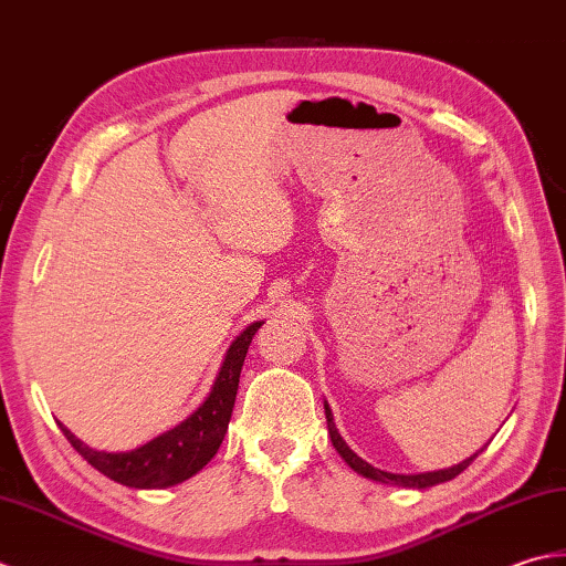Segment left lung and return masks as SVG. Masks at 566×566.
Returning a JSON list of instances; mask_svg holds the SVG:
<instances>
[{"mask_svg": "<svg viewBox=\"0 0 566 566\" xmlns=\"http://www.w3.org/2000/svg\"><path fill=\"white\" fill-rule=\"evenodd\" d=\"M325 415H327V430H329V437H332V444L334 449H337L339 457L347 461V464L356 471V474H361L364 479H371V481H380V483H394V486H402V489H430V486H437V483H444V481H452L454 476H459L461 471H464L471 461L476 459L469 457L461 461V464L457 467H449V469H440V471H428V474H390V471H380L376 467L368 464V461H364L361 457H356L352 449L347 447V442L342 440V434L337 432V428H334V418H332V410L327 406L325 400Z\"/></svg>", "mask_w": 566, "mask_h": 566, "instance_id": "obj_1", "label": "left lung"}]
</instances>
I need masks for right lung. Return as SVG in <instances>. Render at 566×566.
Returning a JSON list of instances; mask_svg holds the SVG:
<instances>
[{"mask_svg": "<svg viewBox=\"0 0 566 566\" xmlns=\"http://www.w3.org/2000/svg\"><path fill=\"white\" fill-rule=\"evenodd\" d=\"M261 325L263 322H253V325H249L232 342V347H229L224 356V364L219 368V376L214 380L210 396H207V400L188 420H182L172 430L158 434L156 440L132 449V452H97V449L83 444L71 430L63 428V422L57 424H61L67 442L75 447V452H80V457H83L87 464L102 471L107 479L122 483V486H176V483L198 474L207 461L217 454L219 444H222L237 400L241 366H244L253 334L259 332Z\"/></svg>", "mask_w": 566, "mask_h": 566, "instance_id": "right-lung-1", "label": "right lung"}]
</instances>
